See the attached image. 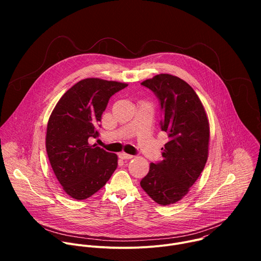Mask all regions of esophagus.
I'll return each mask as SVG.
<instances>
[{
    "mask_svg": "<svg viewBox=\"0 0 261 261\" xmlns=\"http://www.w3.org/2000/svg\"><path fill=\"white\" fill-rule=\"evenodd\" d=\"M119 157H120L121 159H123V160H127V159L133 158L132 155H129V154H126V153H121V154H119Z\"/></svg>",
    "mask_w": 261,
    "mask_h": 261,
    "instance_id": "obj_1",
    "label": "esophagus"
}]
</instances>
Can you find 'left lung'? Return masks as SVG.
Masks as SVG:
<instances>
[{
	"mask_svg": "<svg viewBox=\"0 0 261 261\" xmlns=\"http://www.w3.org/2000/svg\"><path fill=\"white\" fill-rule=\"evenodd\" d=\"M141 85L153 91L160 101L161 129L168 134L169 141L161 148L163 160L151 163L140 186L158 204L169 205L189 192L205 166L208 121L197 94L182 80L158 74Z\"/></svg>",
	"mask_w": 261,
	"mask_h": 261,
	"instance_id": "1",
	"label": "left lung"
}]
</instances>
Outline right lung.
<instances>
[{
    "instance_id": "add662e5",
    "label": "right lung",
    "mask_w": 261,
    "mask_h": 261,
    "mask_svg": "<svg viewBox=\"0 0 261 261\" xmlns=\"http://www.w3.org/2000/svg\"><path fill=\"white\" fill-rule=\"evenodd\" d=\"M128 85L86 79L70 88L59 100L47 123L46 152L51 168L72 198L84 200L99 191L118 167V156L108 153L91 137L109 98Z\"/></svg>"
}]
</instances>
